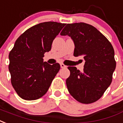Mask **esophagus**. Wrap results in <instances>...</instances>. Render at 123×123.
Segmentation results:
<instances>
[{
  "label": "esophagus",
  "instance_id": "1",
  "mask_svg": "<svg viewBox=\"0 0 123 123\" xmlns=\"http://www.w3.org/2000/svg\"><path fill=\"white\" fill-rule=\"evenodd\" d=\"M60 65H61V68H66V66H65V65H64V64H62V63H61Z\"/></svg>",
  "mask_w": 123,
  "mask_h": 123
}]
</instances>
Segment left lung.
<instances>
[{
  "mask_svg": "<svg viewBox=\"0 0 123 123\" xmlns=\"http://www.w3.org/2000/svg\"><path fill=\"white\" fill-rule=\"evenodd\" d=\"M61 35L70 37L75 45L74 56L85 60L83 72L75 66L68 67L70 75L66 83L70 94L81 103L96 102L112 81L116 67L112 45L95 27L85 23L67 24Z\"/></svg>",
  "mask_w": 123,
  "mask_h": 123,
  "instance_id": "left-lung-1",
  "label": "left lung"
}]
</instances>
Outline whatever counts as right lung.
I'll return each mask as SVG.
<instances>
[{
	"mask_svg": "<svg viewBox=\"0 0 123 123\" xmlns=\"http://www.w3.org/2000/svg\"><path fill=\"white\" fill-rule=\"evenodd\" d=\"M65 25L54 21L41 23L27 29L15 41L9 54L8 68L12 85L21 98L36 100L49 89L61 66L43 62V57Z\"/></svg>",
	"mask_w": 123,
	"mask_h": 123,
	"instance_id": "right-lung-1",
	"label": "right lung"
}]
</instances>
